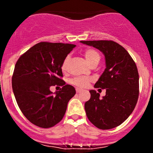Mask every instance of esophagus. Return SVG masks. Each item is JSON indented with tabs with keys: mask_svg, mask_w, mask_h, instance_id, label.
<instances>
[{
	"mask_svg": "<svg viewBox=\"0 0 153 153\" xmlns=\"http://www.w3.org/2000/svg\"><path fill=\"white\" fill-rule=\"evenodd\" d=\"M82 91V89H80V88H76V92L77 93H80Z\"/></svg>",
	"mask_w": 153,
	"mask_h": 153,
	"instance_id": "34e87169",
	"label": "esophagus"
}]
</instances>
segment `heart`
<instances>
[{
    "instance_id": "b5f03b06",
    "label": "heart",
    "mask_w": 153,
    "mask_h": 153,
    "mask_svg": "<svg viewBox=\"0 0 153 153\" xmlns=\"http://www.w3.org/2000/svg\"><path fill=\"white\" fill-rule=\"evenodd\" d=\"M84 56L86 59L87 62L89 65L93 64L94 62H99L100 60V54L99 52L94 49H87L84 52ZM70 61V56H66L65 58L64 59L63 62L61 65L62 71H65L67 69V66H68V62ZM91 81V79L90 78H87V77H76L71 80V83L73 85H76V86L80 88H85L86 87L88 83Z\"/></svg>"
}]
</instances>
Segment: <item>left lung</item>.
<instances>
[{
    "instance_id": "1",
    "label": "left lung",
    "mask_w": 153,
    "mask_h": 153,
    "mask_svg": "<svg viewBox=\"0 0 153 153\" xmlns=\"http://www.w3.org/2000/svg\"><path fill=\"white\" fill-rule=\"evenodd\" d=\"M99 50L105 56L106 69L94 87L106 89V96L91 90V99L85 103L89 121L101 129L118 127L134 109L139 96L137 68L130 54L111 40L80 41Z\"/></svg>"
}]
</instances>
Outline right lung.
Instances as JSON below:
<instances>
[{
  "mask_svg": "<svg viewBox=\"0 0 153 153\" xmlns=\"http://www.w3.org/2000/svg\"><path fill=\"white\" fill-rule=\"evenodd\" d=\"M76 46L71 44L42 42L19 57L12 76V88L17 104L29 122L50 128L62 120L75 89L65 85L61 65ZM60 85L53 94L52 85Z\"/></svg>",
  "mask_w": 153,
  "mask_h": 153,
  "instance_id": "obj_1",
  "label": "right lung"
}]
</instances>
